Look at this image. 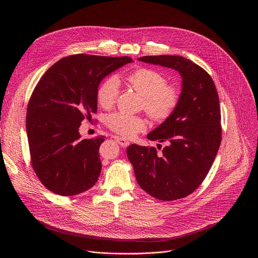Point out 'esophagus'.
I'll return each mask as SVG.
<instances>
[{"instance_id": "obj_1", "label": "esophagus", "mask_w": 258, "mask_h": 258, "mask_svg": "<svg viewBox=\"0 0 258 258\" xmlns=\"http://www.w3.org/2000/svg\"><path fill=\"white\" fill-rule=\"evenodd\" d=\"M114 139H115V141L120 145V146H122V147H127L128 145H130V142L127 141V140H125L124 138H121V137H114Z\"/></svg>"}]
</instances>
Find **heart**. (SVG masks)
Wrapping results in <instances>:
<instances>
[{
  "label": "heart",
  "instance_id": "b5f03b06",
  "mask_svg": "<svg viewBox=\"0 0 258 258\" xmlns=\"http://www.w3.org/2000/svg\"><path fill=\"white\" fill-rule=\"evenodd\" d=\"M126 84L143 97V107L153 120L163 121L168 118L178 105L179 92L173 86H168L166 78L161 72L142 67L134 70L125 77ZM119 85L115 78L104 80L97 90L98 103L103 108L112 107L118 96ZM106 123L110 130L133 137L145 128V121L140 116L122 112L110 114Z\"/></svg>",
  "mask_w": 258,
  "mask_h": 258
}]
</instances>
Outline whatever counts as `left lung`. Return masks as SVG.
Returning a JSON list of instances; mask_svg holds the SVG:
<instances>
[{
    "label": "left lung",
    "instance_id": "1",
    "mask_svg": "<svg viewBox=\"0 0 258 258\" xmlns=\"http://www.w3.org/2000/svg\"><path fill=\"white\" fill-rule=\"evenodd\" d=\"M139 60L176 70L181 92L171 115L147 136L166 143L162 151L133 144L126 154L145 192L162 201L181 199L201 185L220 146L218 94L208 73L187 58L159 55Z\"/></svg>",
    "mask_w": 258,
    "mask_h": 258
}]
</instances>
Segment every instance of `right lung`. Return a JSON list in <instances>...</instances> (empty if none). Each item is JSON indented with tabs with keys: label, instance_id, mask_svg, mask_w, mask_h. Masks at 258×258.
<instances>
[{
	"label": "right lung",
	"instance_id": "1",
	"mask_svg": "<svg viewBox=\"0 0 258 258\" xmlns=\"http://www.w3.org/2000/svg\"><path fill=\"white\" fill-rule=\"evenodd\" d=\"M130 62L126 56L71 55L52 65L35 86L26 114L30 162L51 192L73 196L97 182L104 137L82 140L79 128L97 112L101 81Z\"/></svg>",
	"mask_w": 258,
	"mask_h": 258
}]
</instances>
